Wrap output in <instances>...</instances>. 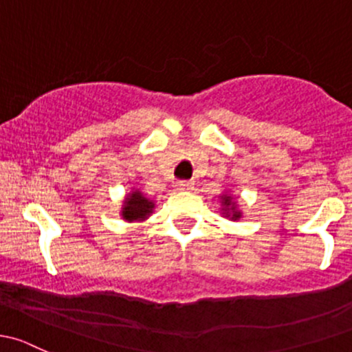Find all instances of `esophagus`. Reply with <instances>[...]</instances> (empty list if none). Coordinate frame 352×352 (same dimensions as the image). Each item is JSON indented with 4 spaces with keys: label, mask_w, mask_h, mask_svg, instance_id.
Masks as SVG:
<instances>
[{
    "label": "esophagus",
    "mask_w": 352,
    "mask_h": 352,
    "mask_svg": "<svg viewBox=\"0 0 352 352\" xmlns=\"http://www.w3.org/2000/svg\"><path fill=\"white\" fill-rule=\"evenodd\" d=\"M176 188L179 191H190L191 188H193V183H191V181H177Z\"/></svg>",
    "instance_id": "34e87169"
}]
</instances>
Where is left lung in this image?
Here are the masks:
<instances>
[{"label": "left lung", "mask_w": 352, "mask_h": 352, "mask_svg": "<svg viewBox=\"0 0 352 352\" xmlns=\"http://www.w3.org/2000/svg\"><path fill=\"white\" fill-rule=\"evenodd\" d=\"M222 203H223V206H226V208H223V213H226L227 217H230L232 220L241 219V212H237V210H235V205H234V203H232V198L230 197L223 195Z\"/></svg>", "instance_id": "1"}]
</instances>
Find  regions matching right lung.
<instances>
[{
	"mask_svg": "<svg viewBox=\"0 0 352 352\" xmlns=\"http://www.w3.org/2000/svg\"><path fill=\"white\" fill-rule=\"evenodd\" d=\"M154 203L147 200L140 191H132L129 197L125 198V206L122 208V217L129 222L133 220H144L152 213Z\"/></svg>",
	"mask_w": 352,
	"mask_h": 352,
	"instance_id": "obj_1",
	"label": "right lung"
}]
</instances>
